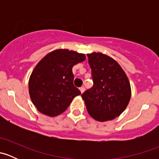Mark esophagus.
I'll return each instance as SVG.
<instances>
[{"label":"esophagus","mask_w":159,"mask_h":159,"mask_svg":"<svg viewBox=\"0 0 159 159\" xmlns=\"http://www.w3.org/2000/svg\"><path fill=\"white\" fill-rule=\"evenodd\" d=\"M80 91H81V94H82V93L83 92H84V90H85V89H84V87H81V88H80Z\"/></svg>","instance_id":"esophagus-1"}]
</instances>
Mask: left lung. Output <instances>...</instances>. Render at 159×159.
Instances as JSON below:
<instances>
[{
  "label": "left lung",
  "mask_w": 159,
  "mask_h": 159,
  "mask_svg": "<svg viewBox=\"0 0 159 159\" xmlns=\"http://www.w3.org/2000/svg\"><path fill=\"white\" fill-rule=\"evenodd\" d=\"M93 86L84 91L83 100L89 114L98 121L119 116L129 103L131 86L118 62L102 53L88 54Z\"/></svg>",
  "instance_id": "left-lung-1"
}]
</instances>
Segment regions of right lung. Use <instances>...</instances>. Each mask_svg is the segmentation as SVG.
Segmentation results:
<instances>
[{
	"label": "right lung",
	"instance_id": "right-lung-1",
	"mask_svg": "<svg viewBox=\"0 0 159 159\" xmlns=\"http://www.w3.org/2000/svg\"><path fill=\"white\" fill-rule=\"evenodd\" d=\"M85 55L68 49H57L43 57L30 75V99L42 114L54 117L63 113L81 91L73 84L74 65Z\"/></svg>",
	"mask_w": 159,
	"mask_h": 159
}]
</instances>
